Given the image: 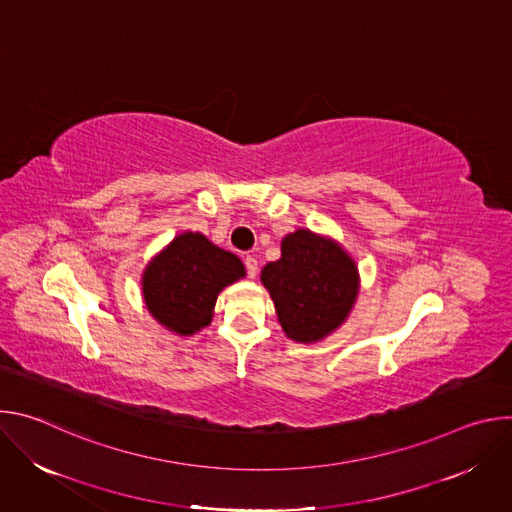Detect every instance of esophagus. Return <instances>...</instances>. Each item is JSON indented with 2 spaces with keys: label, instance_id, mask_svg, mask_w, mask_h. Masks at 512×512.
Segmentation results:
<instances>
[{
  "label": "esophagus",
  "instance_id": "34e87169",
  "mask_svg": "<svg viewBox=\"0 0 512 512\" xmlns=\"http://www.w3.org/2000/svg\"><path fill=\"white\" fill-rule=\"evenodd\" d=\"M245 267H247V275H249L251 279H255V277H257V271H259V263H257V259H255L253 255H247V257H245Z\"/></svg>",
  "mask_w": 512,
  "mask_h": 512
}]
</instances>
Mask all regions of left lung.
<instances>
[{
    "mask_svg": "<svg viewBox=\"0 0 512 512\" xmlns=\"http://www.w3.org/2000/svg\"><path fill=\"white\" fill-rule=\"evenodd\" d=\"M287 338L318 342L348 318L358 296V269L332 239L308 229L281 241V257L261 271Z\"/></svg>",
    "mask_w": 512,
    "mask_h": 512,
    "instance_id": "obj_1",
    "label": "left lung"
}]
</instances>
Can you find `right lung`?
Here are the masks:
<instances>
[{"mask_svg": "<svg viewBox=\"0 0 512 512\" xmlns=\"http://www.w3.org/2000/svg\"><path fill=\"white\" fill-rule=\"evenodd\" d=\"M245 277L237 255L200 233L178 235L143 271V300L168 330L190 336L212 322L221 291Z\"/></svg>", "mask_w": 512, "mask_h": 512, "instance_id": "right-lung-1", "label": "right lung"}]
</instances>
